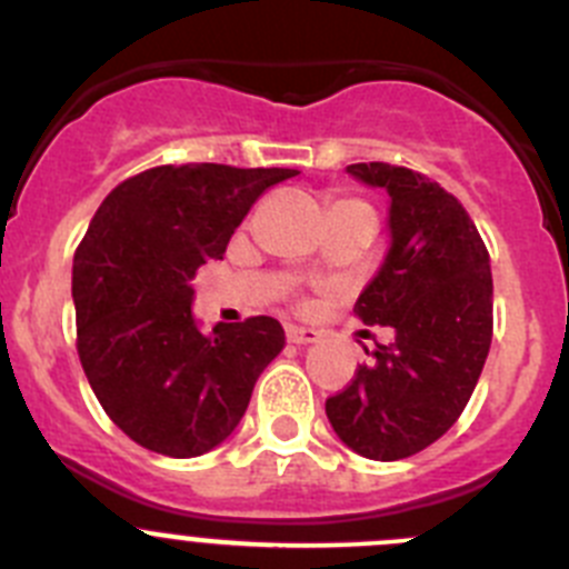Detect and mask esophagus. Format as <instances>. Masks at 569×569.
Segmentation results:
<instances>
[{
  "label": "esophagus",
  "instance_id": "obj_1",
  "mask_svg": "<svg viewBox=\"0 0 569 569\" xmlns=\"http://www.w3.org/2000/svg\"><path fill=\"white\" fill-rule=\"evenodd\" d=\"M319 330L316 328H299V325H288V341H293V345H313V341H319Z\"/></svg>",
  "mask_w": 569,
  "mask_h": 569
}]
</instances>
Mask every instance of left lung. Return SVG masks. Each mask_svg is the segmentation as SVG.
<instances>
[{
	"label": "left lung",
	"mask_w": 569,
	"mask_h": 569,
	"mask_svg": "<svg viewBox=\"0 0 569 569\" xmlns=\"http://www.w3.org/2000/svg\"><path fill=\"white\" fill-rule=\"evenodd\" d=\"M347 173L390 196V250L353 313L396 339L325 410L350 450L396 461L441 439L476 390L492 339L490 256L459 199L425 173L387 162Z\"/></svg>",
	"instance_id": "left-lung-1"
}]
</instances>
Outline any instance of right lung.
Here are the masks:
<instances>
[{
    "mask_svg": "<svg viewBox=\"0 0 569 569\" xmlns=\"http://www.w3.org/2000/svg\"><path fill=\"white\" fill-rule=\"evenodd\" d=\"M299 170L162 164L124 179L73 256L77 347L93 393L136 445L193 459L222 445L281 353L270 316L202 333L193 276L222 259L253 202Z\"/></svg>",
    "mask_w": 569,
    "mask_h": 569,
    "instance_id": "add662e5",
    "label": "right lung"
}]
</instances>
